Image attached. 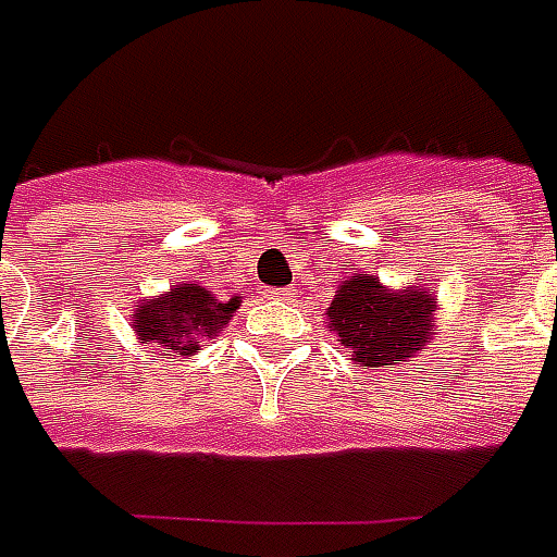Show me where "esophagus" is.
<instances>
[{
  "mask_svg": "<svg viewBox=\"0 0 557 557\" xmlns=\"http://www.w3.org/2000/svg\"><path fill=\"white\" fill-rule=\"evenodd\" d=\"M270 299H290V290H267Z\"/></svg>",
  "mask_w": 557,
  "mask_h": 557,
  "instance_id": "34e87169",
  "label": "esophagus"
}]
</instances>
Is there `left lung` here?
Wrapping results in <instances>:
<instances>
[{
    "label": "left lung",
    "mask_w": 557,
    "mask_h": 557,
    "mask_svg": "<svg viewBox=\"0 0 557 557\" xmlns=\"http://www.w3.org/2000/svg\"><path fill=\"white\" fill-rule=\"evenodd\" d=\"M435 294L423 285L389 287L377 275H348L326 309V330L357 366L393 369L432 342Z\"/></svg>",
    "instance_id": "8db88e82"
}]
</instances>
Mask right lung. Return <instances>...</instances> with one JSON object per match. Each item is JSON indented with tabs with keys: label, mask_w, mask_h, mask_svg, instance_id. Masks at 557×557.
<instances>
[{
	"label": "right lung",
	"mask_w": 557,
	"mask_h": 557,
	"mask_svg": "<svg viewBox=\"0 0 557 557\" xmlns=\"http://www.w3.org/2000/svg\"><path fill=\"white\" fill-rule=\"evenodd\" d=\"M243 297L219 299L203 285H173L159 297L140 299L132 309V330L140 345L161 350L164 360L195 357L203 338L231 323Z\"/></svg>",
	"instance_id": "obj_1"
}]
</instances>
